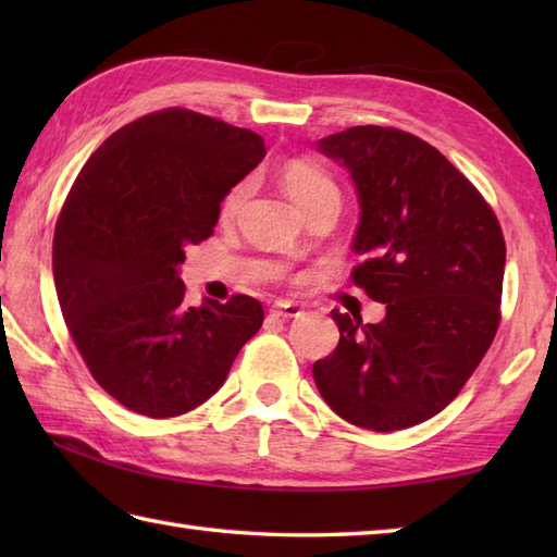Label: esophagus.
<instances>
[{
    "label": "esophagus",
    "instance_id": "esophagus-1",
    "mask_svg": "<svg viewBox=\"0 0 557 557\" xmlns=\"http://www.w3.org/2000/svg\"><path fill=\"white\" fill-rule=\"evenodd\" d=\"M272 315H277V318H297V315H301V306L299 304H294V301H275L272 304Z\"/></svg>",
    "mask_w": 557,
    "mask_h": 557
}]
</instances>
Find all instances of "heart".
<instances>
[{
    "mask_svg": "<svg viewBox=\"0 0 557 557\" xmlns=\"http://www.w3.org/2000/svg\"><path fill=\"white\" fill-rule=\"evenodd\" d=\"M282 186H285V191L289 194V198L297 203L301 210L309 208L313 200H318L321 196L330 194V191H337L335 182L330 180V176L318 168V164L309 162V160H292L285 164V170H282ZM248 191V182H242L232 186L227 196L222 198V206H220V215L222 218H232L236 210H239L242 200Z\"/></svg>",
    "mask_w": 557,
    "mask_h": 557,
    "instance_id": "b5f03b06",
    "label": "heart"
}]
</instances>
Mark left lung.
<instances>
[{
    "label": "left lung",
    "mask_w": 557,
    "mask_h": 557,
    "mask_svg": "<svg viewBox=\"0 0 557 557\" xmlns=\"http://www.w3.org/2000/svg\"><path fill=\"white\" fill-rule=\"evenodd\" d=\"M359 200L351 272L381 323L333 311L339 345L313 363L327 407L389 433L443 411L488 351L500 321L505 239L491 206L443 152L383 126L315 140Z\"/></svg>",
    "instance_id": "left-lung-1"
}]
</instances>
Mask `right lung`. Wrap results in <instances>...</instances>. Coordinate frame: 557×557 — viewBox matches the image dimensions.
<instances>
[{
	"mask_svg": "<svg viewBox=\"0 0 557 557\" xmlns=\"http://www.w3.org/2000/svg\"><path fill=\"white\" fill-rule=\"evenodd\" d=\"M265 144L188 110L122 126L83 164L54 227L57 299L104 393L150 419L180 417L218 393L263 306L184 301L186 248L208 239L232 186Z\"/></svg>",
	"mask_w": 557,
	"mask_h": 557,
	"instance_id": "obj_1",
	"label": "right lung"
}]
</instances>
